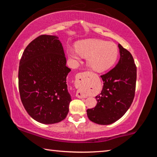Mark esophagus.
<instances>
[{
    "label": "esophagus",
    "instance_id": "34e87169",
    "mask_svg": "<svg viewBox=\"0 0 157 157\" xmlns=\"http://www.w3.org/2000/svg\"><path fill=\"white\" fill-rule=\"evenodd\" d=\"M80 78L81 79L79 80V79ZM78 85H81V84H85V82L84 81V78H83V73H79L78 74ZM76 97L78 98H86V95H85L84 93H83L81 91H79V90H78L76 92Z\"/></svg>",
    "mask_w": 157,
    "mask_h": 157
}]
</instances>
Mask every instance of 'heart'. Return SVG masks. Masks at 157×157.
I'll use <instances>...</instances> for the list:
<instances>
[{
  "label": "heart",
  "mask_w": 157,
  "mask_h": 157,
  "mask_svg": "<svg viewBox=\"0 0 157 157\" xmlns=\"http://www.w3.org/2000/svg\"><path fill=\"white\" fill-rule=\"evenodd\" d=\"M68 56L75 60L81 56L87 58L90 68L96 72H104L116 62L118 48L115 44L101 39H91L77 44V49H69Z\"/></svg>",
  "instance_id": "heart-1"
}]
</instances>
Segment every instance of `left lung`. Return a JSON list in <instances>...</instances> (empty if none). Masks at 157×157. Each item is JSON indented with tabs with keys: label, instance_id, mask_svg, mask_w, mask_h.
Instances as JSON below:
<instances>
[{
	"label": "left lung",
	"instance_id": "8db88e82",
	"mask_svg": "<svg viewBox=\"0 0 157 157\" xmlns=\"http://www.w3.org/2000/svg\"><path fill=\"white\" fill-rule=\"evenodd\" d=\"M120 59L113 69L101 75L103 87L95 98L97 105L87 109L89 120L110 124L119 120L131 106L135 94L136 66L131 53L118 44Z\"/></svg>",
	"mask_w": 157,
	"mask_h": 157
}]
</instances>
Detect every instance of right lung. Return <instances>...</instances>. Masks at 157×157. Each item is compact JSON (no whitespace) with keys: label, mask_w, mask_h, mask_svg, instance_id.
I'll return each instance as SVG.
<instances>
[{"label":"right lung","mask_w":157,"mask_h":157,"mask_svg":"<svg viewBox=\"0 0 157 157\" xmlns=\"http://www.w3.org/2000/svg\"><path fill=\"white\" fill-rule=\"evenodd\" d=\"M57 36L41 35L26 47L18 68V89L23 107L32 118L43 124L66 118L71 96L66 77L62 44Z\"/></svg>","instance_id":"add662e5"}]
</instances>
